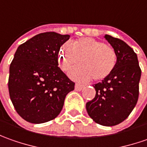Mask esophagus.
Returning a JSON list of instances; mask_svg holds the SVG:
<instances>
[{
	"mask_svg": "<svg viewBox=\"0 0 147 147\" xmlns=\"http://www.w3.org/2000/svg\"><path fill=\"white\" fill-rule=\"evenodd\" d=\"M84 87V85L79 84H76V85H75V90L76 91H81L83 89Z\"/></svg>",
	"mask_w": 147,
	"mask_h": 147,
	"instance_id": "1",
	"label": "esophagus"
}]
</instances>
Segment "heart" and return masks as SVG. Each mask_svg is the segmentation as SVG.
I'll return each mask as SVG.
<instances>
[{"mask_svg":"<svg viewBox=\"0 0 147 147\" xmlns=\"http://www.w3.org/2000/svg\"><path fill=\"white\" fill-rule=\"evenodd\" d=\"M116 62L114 49L91 37L67 42L59 53V64L64 70L83 63L69 71L70 76L78 81H87L93 77L96 80L106 79L114 71Z\"/></svg>","mask_w":147,"mask_h":147,"instance_id":"obj_1","label":"heart"}]
</instances>
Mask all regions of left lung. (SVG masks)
I'll return each instance as SVG.
<instances>
[{"label":"left lung","instance_id":"left-lung-1","mask_svg":"<svg viewBox=\"0 0 147 147\" xmlns=\"http://www.w3.org/2000/svg\"><path fill=\"white\" fill-rule=\"evenodd\" d=\"M104 38L115 50L117 62L108 77L93 85L96 95L86 103V110L97 124L114 126L127 119L138 102L142 71L129 45L109 35Z\"/></svg>","mask_w":147,"mask_h":147}]
</instances>
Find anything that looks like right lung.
I'll return each mask as SVG.
<instances>
[{"instance_id": "obj_1", "label": "right lung", "mask_w": 147, "mask_h": 147, "mask_svg": "<svg viewBox=\"0 0 147 147\" xmlns=\"http://www.w3.org/2000/svg\"><path fill=\"white\" fill-rule=\"evenodd\" d=\"M70 38L59 33H40L19 45L9 67V93L18 114L42 124L58 116L75 83L58 67L60 47Z\"/></svg>"}]
</instances>
